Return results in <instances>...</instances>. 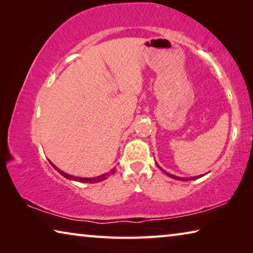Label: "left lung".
Instances as JSON below:
<instances>
[{
    "instance_id": "1",
    "label": "left lung",
    "mask_w": 253,
    "mask_h": 253,
    "mask_svg": "<svg viewBox=\"0 0 253 253\" xmlns=\"http://www.w3.org/2000/svg\"><path fill=\"white\" fill-rule=\"evenodd\" d=\"M169 175V176H170L172 178H175V179H184V181H187V179H185V178H181V177H177V176H174V175H172V174H169V173H166ZM199 177H201V176H196V177H191V178H188V179H195V178H199Z\"/></svg>"
}]
</instances>
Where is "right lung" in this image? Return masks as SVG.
Masks as SVG:
<instances>
[{
	"label": "right lung",
	"instance_id": "obj_1",
	"mask_svg": "<svg viewBox=\"0 0 253 253\" xmlns=\"http://www.w3.org/2000/svg\"><path fill=\"white\" fill-rule=\"evenodd\" d=\"M50 163H51V162H50ZM51 165H52L53 168H54V169H57L58 172H59L60 174H61L62 176H65L66 178H68V179H74V181H78V182H83V183H98V182H101V181H104V179H106L107 177H108L109 175L115 173V169H111L109 173L104 174V175H100V176H98V177H90V178L75 177V176H72V175H69V174H67V173H65V172H62V170H60L59 169L55 168V166L52 164V163H51Z\"/></svg>",
	"mask_w": 253,
	"mask_h": 253
}]
</instances>
